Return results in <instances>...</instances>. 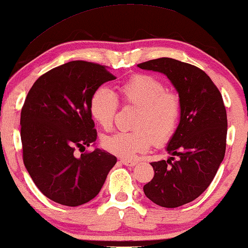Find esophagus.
<instances>
[{"instance_id": "34e87169", "label": "esophagus", "mask_w": 248, "mask_h": 248, "mask_svg": "<svg viewBox=\"0 0 248 248\" xmlns=\"http://www.w3.org/2000/svg\"><path fill=\"white\" fill-rule=\"evenodd\" d=\"M121 163H123L124 166H127V167H134L136 166V161H133V160H121Z\"/></svg>"}]
</instances>
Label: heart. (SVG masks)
Here are the masks:
<instances>
[{
    "mask_svg": "<svg viewBox=\"0 0 248 248\" xmlns=\"http://www.w3.org/2000/svg\"><path fill=\"white\" fill-rule=\"evenodd\" d=\"M122 103L138 107L132 131H121L102 138V145L109 153L133 159L148 150L170 141L177 131L181 115V100L177 93L167 91L159 78L139 74L120 87ZM118 107L116 95L105 86L93 93L89 114L96 124L108 131L113 127Z\"/></svg>",
    "mask_w": 248,
    "mask_h": 248,
    "instance_id": "heart-1",
    "label": "heart"
}]
</instances>
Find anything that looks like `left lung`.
Here are the masks:
<instances>
[{
    "mask_svg": "<svg viewBox=\"0 0 248 248\" xmlns=\"http://www.w3.org/2000/svg\"><path fill=\"white\" fill-rule=\"evenodd\" d=\"M138 67L166 75L181 100L180 122L167 146L171 156L151 163L154 177L143 186L154 203L180 207L209 186L224 160L227 136L224 102L210 77L192 64L159 58ZM174 155L178 156L175 161Z\"/></svg>",
    "mask_w": 248,
    "mask_h": 248,
    "instance_id": "obj_1",
    "label": "left lung"
}]
</instances>
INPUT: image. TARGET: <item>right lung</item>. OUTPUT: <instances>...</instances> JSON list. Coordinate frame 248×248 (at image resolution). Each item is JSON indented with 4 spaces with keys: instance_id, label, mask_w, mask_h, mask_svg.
Segmentation results:
<instances>
[{
    "instance_id": "add662e5",
    "label": "right lung",
    "mask_w": 248,
    "mask_h": 248,
    "mask_svg": "<svg viewBox=\"0 0 248 248\" xmlns=\"http://www.w3.org/2000/svg\"><path fill=\"white\" fill-rule=\"evenodd\" d=\"M113 79L105 66L75 60L42 75L28 93L20 121L23 162L52 202L69 207L91 202L115 166L116 156L97 148L75 154L97 139L89 100Z\"/></svg>"
}]
</instances>
